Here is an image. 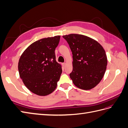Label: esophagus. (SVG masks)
<instances>
[{
    "mask_svg": "<svg viewBox=\"0 0 128 128\" xmlns=\"http://www.w3.org/2000/svg\"><path fill=\"white\" fill-rule=\"evenodd\" d=\"M62 67H63L64 68L65 66H66V63H62Z\"/></svg>",
    "mask_w": 128,
    "mask_h": 128,
    "instance_id": "34e87169",
    "label": "esophagus"
}]
</instances>
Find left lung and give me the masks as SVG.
Instances as JSON below:
<instances>
[{
	"label": "left lung",
	"mask_w": 128,
	"mask_h": 128,
	"mask_svg": "<svg viewBox=\"0 0 128 128\" xmlns=\"http://www.w3.org/2000/svg\"><path fill=\"white\" fill-rule=\"evenodd\" d=\"M73 54L70 79L77 88L88 90L100 82L106 70L107 57L99 43L89 37L72 34L63 36Z\"/></svg>",
	"instance_id": "obj_1"
}]
</instances>
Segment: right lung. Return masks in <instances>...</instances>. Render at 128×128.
Returning a JSON list of instances; mask_svg holds the SVG:
<instances>
[{
	"instance_id": "1",
	"label": "right lung",
	"mask_w": 128,
	"mask_h": 128,
	"mask_svg": "<svg viewBox=\"0 0 128 128\" xmlns=\"http://www.w3.org/2000/svg\"><path fill=\"white\" fill-rule=\"evenodd\" d=\"M60 39V36H56L37 40L20 56L18 66L20 78L25 86L37 95H48L56 88L62 72L55 54Z\"/></svg>"
}]
</instances>
